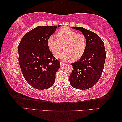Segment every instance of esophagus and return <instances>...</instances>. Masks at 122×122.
Returning a JSON list of instances; mask_svg holds the SVG:
<instances>
[{
	"mask_svg": "<svg viewBox=\"0 0 122 122\" xmlns=\"http://www.w3.org/2000/svg\"><path fill=\"white\" fill-rule=\"evenodd\" d=\"M61 66H63L66 65V64L61 61Z\"/></svg>",
	"mask_w": 122,
	"mask_h": 122,
	"instance_id": "34e87169",
	"label": "esophagus"
}]
</instances>
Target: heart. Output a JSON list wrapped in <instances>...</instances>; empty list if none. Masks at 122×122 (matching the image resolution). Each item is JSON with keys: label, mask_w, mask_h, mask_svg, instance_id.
Listing matches in <instances>:
<instances>
[{"label": "heart", "mask_w": 122, "mask_h": 122, "mask_svg": "<svg viewBox=\"0 0 122 122\" xmlns=\"http://www.w3.org/2000/svg\"><path fill=\"white\" fill-rule=\"evenodd\" d=\"M56 37L51 36L47 39V46L53 55L58 54L63 48L64 51L57 58L64 61L73 59L78 60L83 56L87 47L86 38L84 35L68 27H63L56 32Z\"/></svg>", "instance_id": "heart-1"}]
</instances>
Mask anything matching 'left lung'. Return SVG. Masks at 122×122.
<instances>
[{
    "label": "left lung",
    "mask_w": 122,
    "mask_h": 122,
    "mask_svg": "<svg viewBox=\"0 0 122 122\" xmlns=\"http://www.w3.org/2000/svg\"><path fill=\"white\" fill-rule=\"evenodd\" d=\"M72 28L85 36L87 47L79 61L71 64L73 70L69 76L70 83L75 89H88L96 85L103 72L106 58L104 44L101 38L93 32L82 27Z\"/></svg>",
    "instance_id": "left-lung-1"
}]
</instances>
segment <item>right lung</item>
Listing matches in <instances>:
<instances>
[{
    "label": "right lung",
    "mask_w": 122,
    "mask_h": 122,
    "mask_svg": "<svg viewBox=\"0 0 122 122\" xmlns=\"http://www.w3.org/2000/svg\"><path fill=\"white\" fill-rule=\"evenodd\" d=\"M58 26H39L24 36L18 46V61L23 75L31 86L38 90L53 85L61 67L47 46V39Z\"/></svg>",
    "instance_id": "add662e5"
}]
</instances>
